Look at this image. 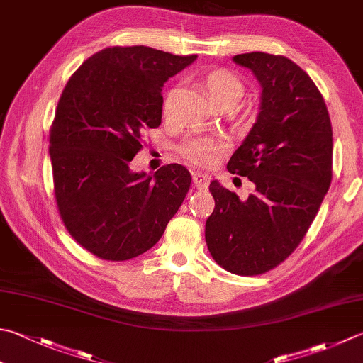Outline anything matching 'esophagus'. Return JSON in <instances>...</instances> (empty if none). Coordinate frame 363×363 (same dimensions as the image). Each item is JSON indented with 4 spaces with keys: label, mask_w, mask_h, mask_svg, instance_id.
I'll list each match as a JSON object with an SVG mask.
<instances>
[{
    "label": "esophagus",
    "mask_w": 363,
    "mask_h": 363,
    "mask_svg": "<svg viewBox=\"0 0 363 363\" xmlns=\"http://www.w3.org/2000/svg\"><path fill=\"white\" fill-rule=\"evenodd\" d=\"M191 179H194L195 187H198V189H208L211 177H209V174H204V173H194V176H191Z\"/></svg>",
    "instance_id": "1"
}]
</instances>
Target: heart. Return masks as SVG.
Listing matches in <instances>:
<instances>
[{
	"mask_svg": "<svg viewBox=\"0 0 363 363\" xmlns=\"http://www.w3.org/2000/svg\"><path fill=\"white\" fill-rule=\"evenodd\" d=\"M208 88L211 96L214 101L218 102L220 99L234 96L240 99L244 92L242 83L238 77H234L225 70H217V72L211 74L208 78ZM174 101H176V91H172L165 99V105H163V111L165 115H173L174 110ZM226 151L225 140L218 137H194L184 141L179 152L184 160L200 168H211L222 159V155Z\"/></svg>",
	"mask_w": 363,
	"mask_h": 363,
	"instance_id": "1",
	"label": "heart"
}]
</instances>
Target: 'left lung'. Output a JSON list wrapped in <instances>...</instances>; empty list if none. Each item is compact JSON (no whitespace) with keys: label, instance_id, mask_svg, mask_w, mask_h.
I'll return each mask as SVG.
<instances>
[{"label":"left lung","instance_id":"obj_1","mask_svg":"<svg viewBox=\"0 0 363 363\" xmlns=\"http://www.w3.org/2000/svg\"><path fill=\"white\" fill-rule=\"evenodd\" d=\"M261 84L257 123L228 162L255 191L239 200L212 181L216 208L206 220V244L225 271L259 275L301 244L332 181V124L308 74L280 55H236Z\"/></svg>","mask_w":363,"mask_h":363}]
</instances>
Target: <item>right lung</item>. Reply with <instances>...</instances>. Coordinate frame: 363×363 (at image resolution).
I'll use <instances>...</instances> for the list:
<instances>
[{"instance_id": "add662e5", "label": "right lung", "mask_w": 363, "mask_h": 363, "mask_svg": "<svg viewBox=\"0 0 363 363\" xmlns=\"http://www.w3.org/2000/svg\"><path fill=\"white\" fill-rule=\"evenodd\" d=\"M195 60L145 45L108 47L62 91L50 129L55 198L70 236L97 258L147 252L187 195L186 167L146 174L132 172L130 162L145 130L162 123L163 83Z\"/></svg>"}]
</instances>
